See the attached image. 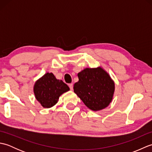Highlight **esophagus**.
I'll list each match as a JSON object with an SVG mask.
<instances>
[{
  "mask_svg": "<svg viewBox=\"0 0 152 152\" xmlns=\"http://www.w3.org/2000/svg\"><path fill=\"white\" fill-rule=\"evenodd\" d=\"M69 86L70 90H72L73 89V83H70V84L69 85Z\"/></svg>",
  "mask_w": 152,
  "mask_h": 152,
  "instance_id": "34e87169",
  "label": "esophagus"
}]
</instances>
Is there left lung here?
I'll list each match as a JSON object with an SVG mask.
<instances>
[{"mask_svg": "<svg viewBox=\"0 0 152 152\" xmlns=\"http://www.w3.org/2000/svg\"><path fill=\"white\" fill-rule=\"evenodd\" d=\"M79 81L74 83V91L85 105L93 111L105 108L111 102L115 84L101 67L86 68L78 74Z\"/></svg>", "mask_w": 152, "mask_h": 152, "instance_id": "left-lung-1", "label": "left lung"}]
</instances>
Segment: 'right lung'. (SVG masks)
I'll return each mask as SVG.
<instances>
[{
	"label": "right lung",
	"mask_w": 152,
	"mask_h": 152,
	"mask_svg": "<svg viewBox=\"0 0 152 152\" xmlns=\"http://www.w3.org/2000/svg\"><path fill=\"white\" fill-rule=\"evenodd\" d=\"M69 88L62 80L56 79L53 73L48 72L38 80L34 86V93L37 101L44 108H51L56 104L59 96Z\"/></svg>",
	"instance_id": "obj_1"
}]
</instances>
